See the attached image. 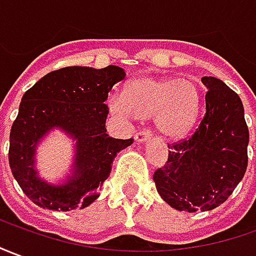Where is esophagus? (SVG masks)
Masks as SVG:
<instances>
[{"instance_id":"esophagus-1","label":"esophagus","mask_w":256,"mask_h":256,"mask_svg":"<svg viewBox=\"0 0 256 256\" xmlns=\"http://www.w3.org/2000/svg\"><path fill=\"white\" fill-rule=\"evenodd\" d=\"M152 136V131L150 130H140V131L136 134V136H135V139H136V142H145L146 139L150 138Z\"/></svg>"}]
</instances>
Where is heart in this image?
<instances>
[{"label":"heart","mask_w":256,"mask_h":256,"mask_svg":"<svg viewBox=\"0 0 256 256\" xmlns=\"http://www.w3.org/2000/svg\"><path fill=\"white\" fill-rule=\"evenodd\" d=\"M200 90L191 79L142 76L128 84L125 94L108 98L111 112L126 118L154 116L158 130L172 139L188 135L200 111Z\"/></svg>","instance_id":"heart-1"}]
</instances>
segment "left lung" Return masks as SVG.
<instances>
[{"label":"left lung","instance_id":"1","mask_svg":"<svg viewBox=\"0 0 256 256\" xmlns=\"http://www.w3.org/2000/svg\"><path fill=\"white\" fill-rule=\"evenodd\" d=\"M206 111L188 139L167 144L164 166L153 174L160 196L184 212L212 210L242 180L248 166L250 132L241 98L227 84L204 76Z\"/></svg>","mask_w":256,"mask_h":256}]
</instances>
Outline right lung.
<instances>
[{"mask_svg": "<svg viewBox=\"0 0 256 256\" xmlns=\"http://www.w3.org/2000/svg\"><path fill=\"white\" fill-rule=\"evenodd\" d=\"M124 70L65 66L43 76L22 98L10 134V172L33 204L50 210L84 209L98 198L112 160L134 139L111 138L106 130L104 102ZM54 126L77 139L74 176L62 186L36 177L34 152L38 140Z\"/></svg>", "mask_w": 256, "mask_h": 256, "instance_id": "right-lung-1", "label": "right lung"}]
</instances>
